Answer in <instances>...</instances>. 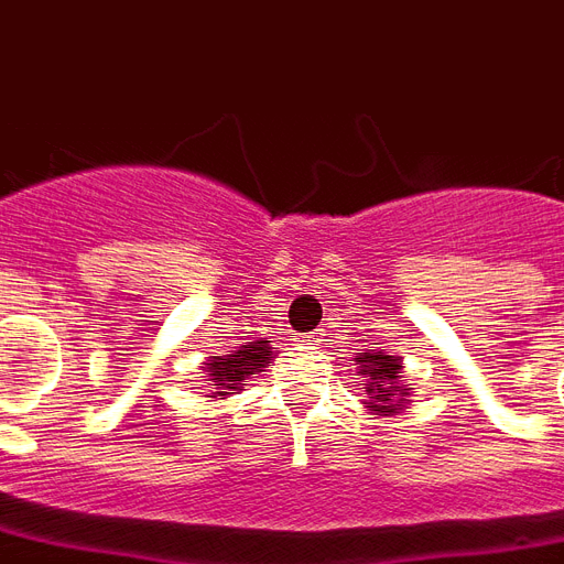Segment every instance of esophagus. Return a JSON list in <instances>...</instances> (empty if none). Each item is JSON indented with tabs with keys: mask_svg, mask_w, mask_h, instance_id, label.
Here are the masks:
<instances>
[{
	"mask_svg": "<svg viewBox=\"0 0 564 564\" xmlns=\"http://www.w3.org/2000/svg\"><path fill=\"white\" fill-rule=\"evenodd\" d=\"M301 345H307V348H318V345H322V336H316V334L301 336Z\"/></svg>",
	"mask_w": 564,
	"mask_h": 564,
	"instance_id": "34e87169",
	"label": "esophagus"
}]
</instances>
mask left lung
Here are the masks:
<instances>
[{
	"mask_svg": "<svg viewBox=\"0 0 564 564\" xmlns=\"http://www.w3.org/2000/svg\"><path fill=\"white\" fill-rule=\"evenodd\" d=\"M357 375H360V383L366 389V394L371 398V410L375 412H394L401 410L406 394L401 386V360H392L389 354H360L357 357Z\"/></svg>",
	"mask_w": 564,
	"mask_h": 564,
	"instance_id": "1",
	"label": "left lung"
}]
</instances>
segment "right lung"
<instances>
[{"label":"right lung","instance_id":"1","mask_svg":"<svg viewBox=\"0 0 564 564\" xmlns=\"http://www.w3.org/2000/svg\"><path fill=\"white\" fill-rule=\"evenodd\" d=\"M272 348L265 343H248L239 345V351H230L225 357H213L202 366L210 377V389H219L213 394H234L242 386H248L251 375L263 371L269 366Z\"/></svg>","mask_w":564,"mask_h":564}]
</instances>
